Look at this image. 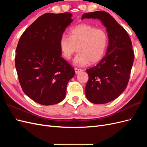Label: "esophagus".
Here are the masks:
<instances>
[{
  "instance_id": "1",
  "label": "esophagus",
  "mask_w": 147,
  "mask_h": 147,
  "mask_svg": "<svg viewBox=\"0 0 147 147\" xmlns=\"http://www.w3.org/2000/svg\"><path fill=\"white\" fill-rule=\"evenodd\" d=\"M75 73H76V74H78L79 72H82V69H78V68H75Z\"/></svg>"
}]
</instances>
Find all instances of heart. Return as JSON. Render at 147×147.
I'll use <instances>...</instances> for the list:
<instances>
[{"label":"heart","instance_id":"heart-1","mask_svg":"<svg viewBox=\"0 0 147 147\" xmlns=\"http://www.w3.org/2000/svg\"><path fill=\"white\" fill-rule=\"evenodd\" d=\"M109 45V36L104 29L81 24L71 28L70 36L63 35L59 40L63 57L69 60L78 50L74 59L77 65L83 66L98 63L103 58Z\"/></svg>","mask_w":147,"mask_h":147}]
</instances>
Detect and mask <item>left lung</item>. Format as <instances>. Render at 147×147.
Segmentation results:
<instances>
[{"instance_id":"obj_1","label":"left lung","mask_w":147,"mask_h":147,"mask_svg":"<svg viewBox=\"0 0 147 147\" xmlns=\"http://www.w3.org/2000/svg\"><path fill=\"white\" fill-rule=\"evenodd\" d=\"M99 19L107 28L109 45L105 56L96 66L86 70L89 80L85 94L96 104L112 101L127 87L134 53L127 32L109 13L104 11L86 13L82 19Z\"/></svg>"}]
</instances>
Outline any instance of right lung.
Listing matches in <instances>:
<instances>
[{"instance_id": "obj_1", "label": "right lung", "mask_w": 147, "mask_h": 147, "mask_svg": "<svg viewBox=\"0 0 147 147\" xmlns=\"http://www.w3.org/2000/svg\"><path fill=\"white\" fill-rule=\"evenodd\" d=\"M70 13H47L38 17L20 37L15 67L23 92L37 103L50 105L65 96L75 70L61 57V37L72 23Z\"/></svg>"}]
</instances>
